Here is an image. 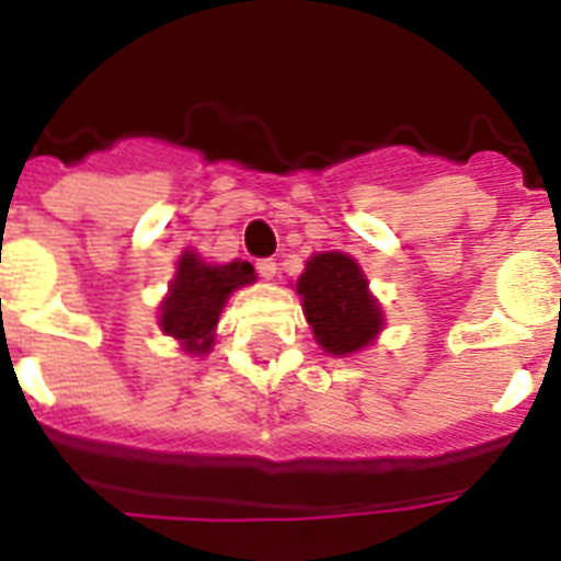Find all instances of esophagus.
<instances>
[{"instance_id":"34e87169","label":"esophagus","mask_w":561,"mask_h":561,"mask_svg":"<svg viewBox=\"0 0 561 561\" xmlns=\"http://www.w3.org/2000/svg\"><path fill=\"white\" fill-rule=\"evenodd\" d=\"M277 272V264L272 261V257H264V261H257V275L264 277V280H272Z\"/></svg>"}]
</instances>
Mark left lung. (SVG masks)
<instances>
[{
    "label": "left lung",
    "instance_id": "obj_1",
    "mask_svg": "<svg viewBox=\"0 0 561 561\" xmlns=\"http://www.w3.org/2000/svg\"><path fill=\"white\" fill-rule=\"evenodd\" d=\"M295 291L300 295L306 323L325 354H359L385 329V311L370 291L368 275L345 252L311 255Z\"/></svg>",
    "mask_w": 561,
    "mask_h": 561
}]
</instances>
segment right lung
Masks as SVG:
<instances>
[{
  "label": "right lung",
  "instance_id": "obj_1",
  "mask_svg": "<svg viewBox=\"0 0 561 561\" xmlns=\"http://www.w3.org/2000/svg\"><path fill=\"white\" fill-rule=\"evenodd\" d=\"M255 277L250 261L236 257L230 264H210L196 250H185L162 297L157 325L180 342L185 354H210L227 300L236 289L255 284Z\"/></svg>",
  "mask_w": 561,
  "mask_h": 561
}]
</instances>
